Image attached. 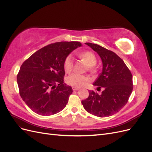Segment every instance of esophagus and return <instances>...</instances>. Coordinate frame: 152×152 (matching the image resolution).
Wrapping results in <instances>:
<instances>
[{
    "mask_svg": "<svg viewBox=\"0 0 152 152\" xmlns=\"http://www.w3.org/2000/svg\"><path fill=\"white\" fill-rule=\"evenodd\" d=\"M72 89H73V91H77V90H79V87H72Z\"/></svg>",
    "mask_w": 152,
    "mask_h": 152,
    "instance_id": "obj_1",
    "label": "esophagus"
}]
</instances>
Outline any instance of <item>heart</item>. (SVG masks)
I'll return each mask as SVG.
<instances>
[{
  "mask_svg": "<svg viewBox=\"0 0 152 152\" xmlns=\"http://www.w3.org/2000/svg\"><path fill=\"white\" fill-rule=\"evenodd\" d=\"M79 55L82 59H84L87 65L90 66V70L91 71H93L94 68L93 66H94L97 62V58H96V55L93 52L91 51H85L82 53H79ZM73 64V61L72 55L69 54L66 57L63 63L64 70L66 73L70 72L72 70ZM66 82L68 84L71 86L81 87L89 83V79L84 75L79 74L78 73H73L67 77Z\"/></svg>",
  "mask_w": 152,
  "mask_h": 152,
  "instance_id": "b5f03b06",
  "label": "heart"
}]
</instances>
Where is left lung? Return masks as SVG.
<instances>
[{
  "label": "left lung",
  "instance_id": "obj_1",
  "mask_svg": "<svg viewBox=\"0 0 152 152\" xmlns=\"http://www.w3.org/2000/svg\"><path fill=\"white\" fill-rule=\"evenodd\" d=\"M97 53L103 62V70L94 82L102 94L89 91V97L82 101L87 112L99 117L111 116L127 103L133 89L132 75L129 69L118 55L99 45L86 42Z\"/></svg>",
  "mask_w": 152,
  "mask_h": 152
}]
</instances>
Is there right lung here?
I'll use <instances>...</instances> for the list:
<instances>
[{"label": "right lung", "instance_id": "add662e5", "mask_svg": "<svg viewBox=\"0 0 152 152\" xmlns=\"http://www.w3.org/2000/svg\"><path fill=\"white\" fill-rule=\"evenodd\" d=\"M79 42L49 44L34 53L23 63L17 75L20 94L35 113L48 116L66 107L73 90L64 82L63 63Z\"/></svg>", "mask_w": 152, "mask_h": 152}]
</instances>
